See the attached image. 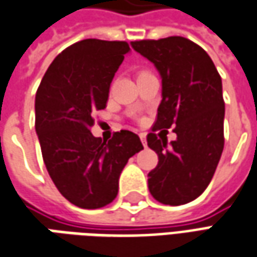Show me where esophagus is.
Segmentation results:
<instances>
[{"instance_id": "obj_1", "label": "esophagus", "mask_w": 257, "mask_h": 257, "mask_svg": "<svg viewBox=\"0 0 257 257\" xmlns=\"http://www.w3.org/2000/svg\"><path fill=\"white\" fill-rule=\"evenodd\" d=\"M140 138H141V143L144 147H147V134L145 133H140Z\"/></svg>"}]
</instances>
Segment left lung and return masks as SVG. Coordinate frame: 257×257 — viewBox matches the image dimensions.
<instances>
[{
	"label": "left lung",
	"instance_id": "8db88e82",
	"mask_svg": "<svg viewBox=\"0 0 257 257\" xmlns=\"http://www.w3.org/2000/svg\"><path fill=\"white\" fill-rule=\"evenodd\" d=\"M138 54L155 65L162 77V101L152 132L170 128L177 140L149 133L148 147L158 166L148 174L156 201L178 206L194 201L210 183L224 148L223 85L206 51L180 36L133 41Z\"/></svg>",
	"mask_w": 257,
	"mask_h": 257
}]
</instances>
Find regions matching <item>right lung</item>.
<instances>
[{
    "mask_svg": "<svg viewBox=\"0 0 257 257\" xmlns=\"http://www.w3.org/2000/svg\"><path fill=\"white\" fill-rule=\"evenodd\" d=\"M127 52L125 41L74 43L54 59L36 94V133L45 167L62 195L83 209L113 201L125 163L144 149L128 130L114 133L108 143L90 132L92 114L106 106Z\"/></svg>",
    "mask_w": 257,
    "mask_h": 257,
    "instance_id": "add662e5",
    "label": "right lung"
}]
</instances>
